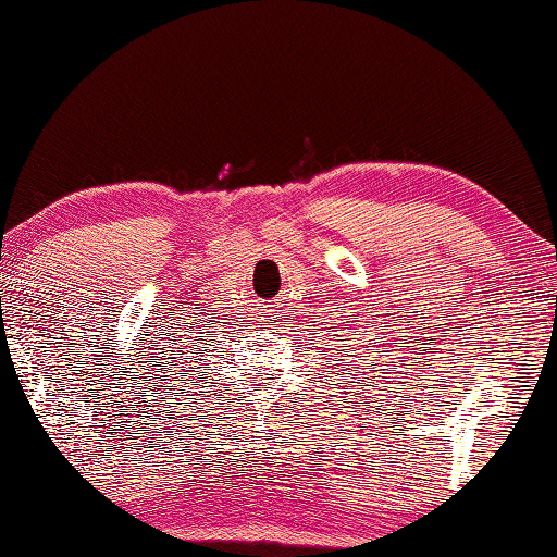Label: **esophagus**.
I'll return each instance as SVG.
<instances>
[{"mask_svg":"<svg viewBox=\"0 0 557 557\" xmlns=\"http://www.w3.org/2000/svg\"><path fill=\"white\" fill-rule=\"evenodd\" d=\"M261 321H265V324H271V321H273V311H271V309H269V311H263Z\"/></svg>","mask_w":557,"mask_h":557,"instance_id":"esophagus-1","label":"esophagus"}]
</instances>
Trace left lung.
<instances>
[{
    "label": "left lung",
    "mask_w": 557,
    "mask_h": 557,
    "mask_svg": "<svg viewBox=\"0 0 557 557\" xmlns=\"http://www.w3.org/2000/svg\"><path fill=\"white\" fill-rule=\"evenodd\" d=\"M372 372H376V369H374V364H372Z\"/></svg>",
    "instance_id": "1"
}]
</instances>
